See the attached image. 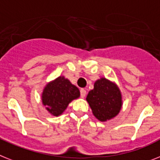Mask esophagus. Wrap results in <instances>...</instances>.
<instances>
[{
	"instance_id": "34e87169",
	"label": "esophagus",
	"mask_w": 160,
	"mask_h": 160,
	"mask_svg": "<svg viewBox=\"0 0 160 160\" xmlns=\"http://www.w3.org/2000/svg\"><path fill=\"white\" fill-rule=\"evenodd\" d=\"M85 95H86V90L84 89V88H81V89H80V97L84 98V97H85Z\"/></svg>"
}]
</instances>
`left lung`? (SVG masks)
I'll list each match as a JSON object with an SVG mask.
<instances>
[{
    "label": "left lung",
    "mask_w": 160,
    "mask_h": 160,
    "mask_svg": "<svg viewBox=\"0 0 160 160\" xmlns=\"http://www.w3.org/2000/svg\"><path fill=\"white\" fill-rule=\"evenodd\" d=\"M86 100L93 115L102 122L115 117L122 107L119 88L106 78H101L94 83L93 89L88 92Z\"/></svg>",
    "instance_id": "obj_1"
}]
</instances>
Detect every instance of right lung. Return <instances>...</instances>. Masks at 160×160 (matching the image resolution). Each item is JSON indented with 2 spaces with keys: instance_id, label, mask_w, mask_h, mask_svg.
Instances as JSON below:
<instances>
[{
  "instance_id": "obj_1",
  "label": "right lung",
  "mask_w": 160,
  "mask_h": 160,
  "mask_svg": "<svg viewBox=\"0 0 160 160\" xmlns=\"http://www.w3.org/2000/svg\"><path fill=\"white\" fill-rule=\"evenodd\" d=\"M80 90L64 76H59L45 85L42 92V103L51 115L58 116L63 113L68 104L78 98Z\"/></svg>"
}]
</instances>
